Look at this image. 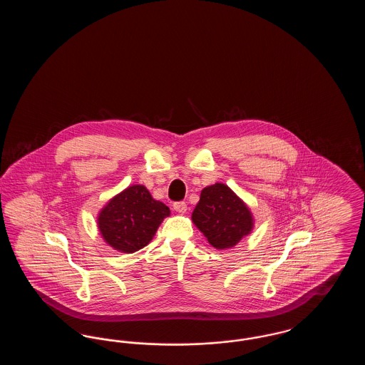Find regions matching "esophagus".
Instances as JSON below:
<instances>
[{
    "label": "esophagus",
    "mask_w": 365,
    "mask_h": 365,
    "mask_svg": "<svg viewBox=\"0 0 365 365\" xmlns=\"http://www.w3.org/2000/svg\"><path fill=\"white\" fill-rule=\"evenodd\" d=\"M174 209L178 212V213H185V212H186V209H187V205H186V202L179 201V202H175Z\"/></svg>",
    "instance_id": "esophagus-1"
}]
</instances>
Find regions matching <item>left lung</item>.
I'll return each mask as SVG.
<instances>
[{
  "mask_svg": "<svg viewBox=\"0 0 365 365\" xmlns=\"http://www.w3.org/2000/svg\"><path fill=\"white\" fill-rule=\"evenodd\" d=\"M192 223L215 249L234 247L253 230V216L242 200L225 183L201 191L191 215Z\"/></svg>",
  "mask_w": 365,
  "mask_h": 365,
  "instance_id": "8db88e82",
  "label": "left lung"
}]
</instances>
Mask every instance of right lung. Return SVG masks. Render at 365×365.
<instances>
[{
  "label": "right lung",
  "mask_w": 365,
  "mask_h": 365,
  "mask_svg": "<svg viewBox=\"0 0 365 365\" xmlns=\"http://www.w3.org/2000/svg\"><path fill=\"white\" fill-rule=\"evenodd\" d=\"M170 208L142 185L115 195L100 210L97 225L105 242L123 253H134L150 242Z\"/></svg>",
  "instance_id": "obj_1"
}]
</instances>
